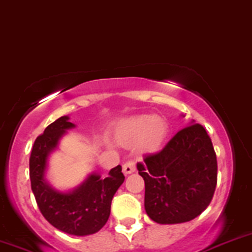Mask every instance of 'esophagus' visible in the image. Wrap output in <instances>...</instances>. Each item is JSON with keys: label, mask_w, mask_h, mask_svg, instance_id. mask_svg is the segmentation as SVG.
<instances>
[{"label": "esophagus", "mask_w": 252, "mask_h": 252, "mask_svg": "<svg viewBox=\"0 0 252 252\" xmlns=\"http://www.w3.org/2000/svg\"><path fill=\"white\" fill-rule=\"evenodd\" d=\"M135 169H136L135 163H134L133 161H128L123 164V173L124 174L133 173V172H135Z\"/></svg>", "instance_id": "34e87169"}]
</instances>
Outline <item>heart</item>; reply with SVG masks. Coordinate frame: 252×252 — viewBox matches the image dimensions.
<instances>
[{"label":"heart","mask_w":252,"mask_h":252,"mask_svg":"<svg viewBox=\"0 0 252 252\" xmlns=\"http://www.w3.org/2000/svg\"><path fill=\"white\" fill-rule=\"evenodd\" d=\"M166 135V122L150 114L126 119L114 130V139L118 144L130 146L138 142L139 149L147 152L158 150Z\"/></svg>","instance_id":"obj_1"}]
</instances>
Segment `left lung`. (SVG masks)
I'll list each match as a JSON object with an SVG mask.
<instances>
[{
	"instance_id": "8db88e82",
	"label": "left lung",
	"mask_w": 252,
	"mask_h": 252,
	"mask_svg": "<svg viewBox=\"0 0 252 252\" xmlns=\"http://www.w3.org/2000/svg\"><path fill=\"white\" fill-rule=\"evenodd\" d=\"M178 131L157 154L138 163L145 180V211L159 224L194 220L210 205L217 185V157L201 124Z\"/></svg>"
}]
</instances>
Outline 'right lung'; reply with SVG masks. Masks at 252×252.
<instances>
[{
    "mask_svg": "<svg viewBox=\"0 0 252 252\" xmlns=\"http://www.w3.org/2000/svg\"><path fill=\"white\" fill-rule=\"evenodd\" d=\"M74 126L69 117L63 116L37 136L30 155L29 174L36 204L47 222L61 232L84 236L98 232L106 224L112 199L123 184L124 175L122 167L117 166L106 178L90 174L72 191H58L51 187L45 178L48 155L57 149L58 141L65 131Z\"/></svg>",
    "mask_w": 252,
    "mask_h": 252,
    "instance_id": "1",
    "label": "right lung"
}]
</instances>
